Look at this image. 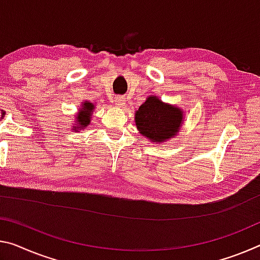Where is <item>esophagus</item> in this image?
Returning <instances> with one entry per match:
<instances>
[{
    "mask_svg": "<svg viewBox=\"0 0 260 260\" xmlns=\"http://www.w3.org/2000/svg\"><path fill=\"white\" fill-rule=\"evenodd\" d=\"M115 103H117V105L119 106V108H123V106L126 105V98L123 96L115 97Z\"/></svg>",
    "mask_w": 260,
    "mask_h": 260,
    "instance_id": "esophagus-1",
    "label": "esophagus"
}]
</instances>
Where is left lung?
Instances as JSON below:
<instances>
[{"label":"left lung","instance_id":"8db88e82","mask_svg":"<svg viewBox=\"0 0 260 260\" xmlns=\"http://www.w3.org/2000/svg\"><path fill=\"white\" fill-rule=\"evenodd\" d=\"M183 119L180 109L149 97L140 106L135 122L140 133L154 142H163L177 134Z\"/></svg>","mask_w":260,"mask_h":260}]
</instances>
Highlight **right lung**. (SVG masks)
<instances>
[{"label": "right lung", "instance_id": "add662e5", "mask_svg": "<svg viewBox=\"0 0 260 260\" xmlns=\"http://www.w3.org/2000/svg\"><path fill=\"white\" fill-rule=\"evenodd\" d=\"M94 109V106L91 104V103H84L83 109H81V112L78 113L77 120H76V125L77 127H74V128H83L86 125L90 123V117H91V112Z\"/></svg>", "mask_w": 260, "mask_h": 260}]
</instances>
